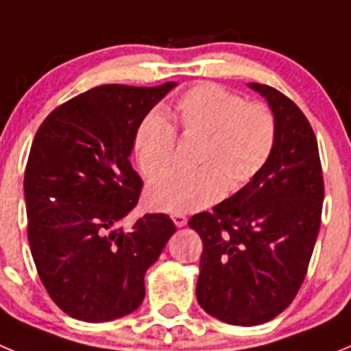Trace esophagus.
<instances>
[{
	"label": "esophagus",
	"mask_w": 351,
	"mask_h": 351,
	"mask_svg": "<svg viewBox=\"0 0 351 351\" xmlns=\"http://www.w3.org/2000/svg\"><path fill=\"white\" fill-rule=\"evenodd\" d=\"M170 218H172V221L176 223V226H184L186 223H188V218H186L184 214L176 213V214H172V216H170Z\"/></svg>",
	"instance_id": "obj_1"
}]
</instances>
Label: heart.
<instances>
[{"label":"heart","mask_w":351,"mask_h":351,"mask_svg":"<svg viewBox=\"0 0 351 351\" xmlns=\"http://www.w3.org/2000/svg\"><path fill=\"white\" fill-rule=\"evenodd\" d=\"M172 114L182 137L200 138L193 170H172L149 186L147 204L161 213H193L237 191L262 172L276 145V119L265 105L216 84H200L176 101ZM141 172L156 179L176 154V130L160 110L149 112L135 133Z\"/></svg>","instance_id":"b5f03b06"}]
</instances>
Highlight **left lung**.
Masks as SVG:
<instances>
[{
    "label": "left lung",
    "instance_id": "left-lung-1",
    "mask_svg": "<svg viewBox=\"0 0 351 351\" xmlns=\"http://www.w3.org/2000/svg\"><path fill=\"white\" fill-rule=\"evenodd\" d=\"M276 119L271 160L243 190L188 221L202 239L197 300L232 325H260L283 313L308 272L324 206L315 132L293 101L250 82Z\"/></svg>",
    "mask_w": 351,
    "mask_h": 351
}]
</instances>
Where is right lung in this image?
<instances>
[{
	"mask_svg": "<svg viewBox=\"0 0 351 351\" xmlns=\"http://www.w3.org/2000/svg\"><path fill=\"white\" fill-rule=\"evenodd\" d=\"M178 86H98L54 108L24 172L27 241L56 306L82 322L126 316L144 300V276L176 232L145 214L125 232L142 179L130 154L141 121Z\"/></svg>",
	"mask_w": 351,
	"mask_h": 351,
	"instance_id": "right-lung-1",
	"label": "right lung"
}]
</instances>
